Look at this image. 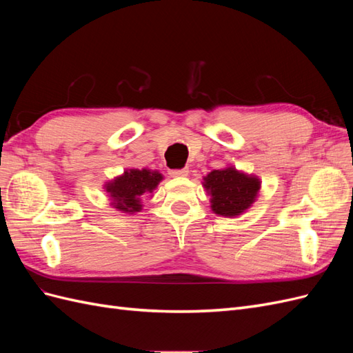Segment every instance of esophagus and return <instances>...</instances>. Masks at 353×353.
<instances>
[{
  "label": "esophagus",
  "instance_id": "1",
  "mask_svg": "<svg viewBox=\"0 0 353 353\" xmlns=\"http://www.w3.org/2000/svg\"><path fill=\"white\" fill-rule=\"evenodd\" d=\"M169 175L170 176H178V178H183L188 175V168H183V169H170L169 170Z\"/></svg>",
  "mask_w": 353,
  "mask_h": 353
}]
</instances>
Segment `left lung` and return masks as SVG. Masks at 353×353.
Returning a JSON list of instances; mask_svg holds the SVG:
<instances>
[{
	"label": "left lung",
	"instance_id": "1",
	"mask_svg": "<svg viewBox=\"0 0 353 353\" xmlns=\"http://www.w3.org/2000/svg\"><path fill=\"white\" fill-rule=\"evenodd\" d=\"M210 208L219 216L232 218L248 210L258 197L261 181L258 176L240 172L234 166L212 170L203 178Z\"/></svg>",
	"mask_w": 353,
	"mask_h": 353
}]
</instances>
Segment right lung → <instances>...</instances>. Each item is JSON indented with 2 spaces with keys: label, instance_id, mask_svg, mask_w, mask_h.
Listing matches in <instances>:
<instances>
[{
  "label": "right lung",
  "instance_id": "obj_1",
  "mask_svg": "<svg viewBox=\"0 0 353 353\" xmlns=\"http://www.w3.org/2000/svg\"><path fill=\"white\" fill-rule=\"evenodd\" d=\"M163 175L159 170L152 169H126L125 172L114 179L105 183L104 190L108 191L110 205L125 213H135L143 209L141 197L153 193Z\"/></svg>",
  "mask_w": 353,
  "mask_h": 353
}]
</instances>
